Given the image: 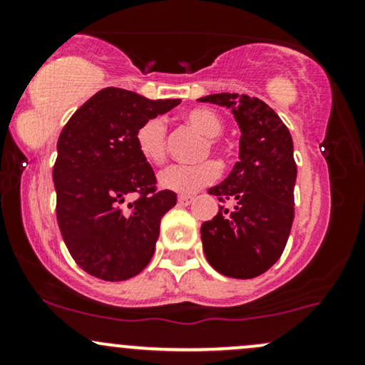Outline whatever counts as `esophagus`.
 Returning <instances> with one entry per match:
<instances>
[{"label":"esophagus","mask_w":365,"mask_h":365,"mask_svg":"<svg viewBox=\"0 0 365 365\" xmlns=\"http://www.w3.org/2000/svg\"><path fill=\"white\" fill-rule=\"evenodd\" d=\"M194 200V197L192 195H178V204L180 206H188V204Z\"/></svg>","instance_id":"1"}]
</instances>
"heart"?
<instances>
[{
  "label": "heart",
  "mask_w": 365,
  "mask_h": 365,
  "mask_svg": "<svg viewBox=\"0 0 365 365\" xmlns=\"http://www.w3.org/2000/svg\"><path fill=\"white\" fill-rule=\"evenodd\" d=\"M187 125L195 128L197 132L207 137L210 148L204 149V154H207L209 149L216 150L217 142L216 137L223 132V120L220 115L209 108H194L183 115ZM135 148L139 154L144 158V161L150 165H163L166 159V123L163 118H150L140 125L135 132ZM220 175V168L216 163L206 161L194 166L173 165L168 166L159 173V185L166 190L180 192V194H192L199 188L212 183Z\"/></svg>",
  "instance_id": "1"
}]
</instances>
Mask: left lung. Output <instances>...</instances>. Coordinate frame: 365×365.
Listing matches in <instances>:
<instances>
[{
	"label": "left lung",
	"instance_id": "1",
	"mask_svg": "<svg viewBox=\"0 0 365 365\" xmlns=\"http://www.w3.org/2000/svg\"><path fill=\"white\" fill-rule=\"evenodd\" d=\"M199 101L232 110L240 128L238 163L207 190L233 209L220 206L200 226L204 254L217 273L255 278L278 261L292 230L297 165L290 130L266 103L247 94L223 92Z\"/></svg>",
	"mask_w": 365,
	"mask_h": 365
}]
</instances>
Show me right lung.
Segmentation results:
<instances>
[{
  "mask_svg": "<svg viewBox=\"0 0 365 365\" xmlns=\"http://www.w3.org/2000/svg\"><path fill=\"white\" fill-rule=\"evenodd\" d=\"M178 104L180 99L153 101L106 87L61 130L53 168L58 226L75 262L96 278L123 282L153 259L159 223L177 204V194L156 192L135 132Z\"/></svg>",
  "mask_w": 365,
  "mask_h": 365,
  "instance_id": "right-lung-1",
  "label": "right lung"
}]
</instances>
